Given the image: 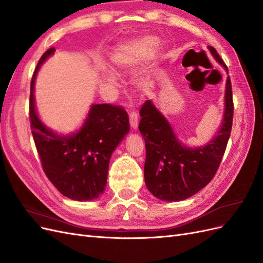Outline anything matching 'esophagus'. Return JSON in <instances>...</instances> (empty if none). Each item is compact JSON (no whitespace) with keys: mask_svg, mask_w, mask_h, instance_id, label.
<instances>
[{"mask_svg":"<svg viewBox=\"0 0 263 263\" xmlns=\"http://www.w3.org/2000/svg\"><path fill=\"white\" fill-rule=\"evenodd\" d=\"M138 115L137 113L132 112L129 115V124L133 129H137L138 128Z\"/></svg>","mask_w":263,"mask_h":263,"instance_id":"1","label":"esophagus"}]
</instances>
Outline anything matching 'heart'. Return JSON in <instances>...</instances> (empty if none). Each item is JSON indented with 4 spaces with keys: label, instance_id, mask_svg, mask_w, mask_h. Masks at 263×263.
I'll list each match as a JSON object with an SVG mask.
<instances>
[{
    "label": "heart",
    "instance_id": "heart-1",
    "mask_svg": "<svg viewBox=\"0 0 263 263\" xmlns=\"http://www.w3.org/2000/svg\"><path fill=\"white\" fill-rule=\"evenodd\" d=\"M157 44L158 41L155 37H145L134 43L121 46L110 55L112 69L117 73L129 72L130 70L154 52ZM103 82L107 87H113L116 85L115 78L110 74L105 76ZM136 85L139 90L145 91L147 89V81L139 80Z\"/></svg>",
    "mask_w": 263,
    "mask_h": 263
}]
</instances>
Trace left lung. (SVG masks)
Returning <instances> with one entry per match:
<instances>
[{
  "instance_id": "1",
  "label": "left lung",
  "mask_w": 263,
  "mask_h": 263,
  "mask_svg": "<svg viewBox=\"0 0 263 263\" xmlns=\"http://www.w3.org/2000/svg\"><path fill=\"white\" fill-rule=\"evenodd\" d=\"M214 59L226 70L216 49L208 47ZM139 132L145 139V182L155 197L165 202L186 200L214 178L232 132L234 104L232 83L227 77L224 114L215 136L203 146L189 147L178 138L172 126L151 100L140 109Z\"/></svg>"
}]
</instances>
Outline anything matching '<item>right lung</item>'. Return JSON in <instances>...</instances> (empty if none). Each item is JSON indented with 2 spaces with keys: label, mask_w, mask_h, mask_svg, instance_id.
I'll return each instance as SVG.
<instances>
[{
  "label": "right lung",
  "mask_w": 263,
  "mask_h": 263,
  "mask_svg": "<svg viewBox=\"0 0 263 263\" xmlns=\"http://www.w3.org/2000/svg\"><path fill=\"white\" fill-rule=\"evenodd\" d=\"M54 51L50 48L42 55L31 79V134L43 169L54 187L70 200L92 201L105 191L110 156L129 132L128 115L123 107L92 104L78 130L59 134L49 128L37 113L35 82L39 69Z\"/></svg>",
  "instance_id": "obj_1"
}]
</instances>
